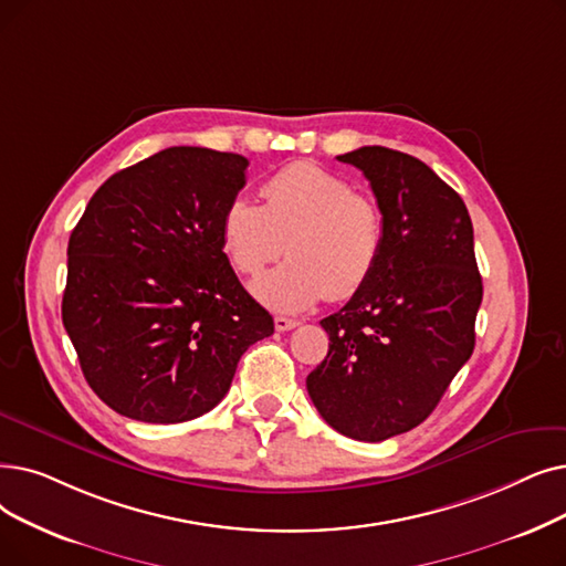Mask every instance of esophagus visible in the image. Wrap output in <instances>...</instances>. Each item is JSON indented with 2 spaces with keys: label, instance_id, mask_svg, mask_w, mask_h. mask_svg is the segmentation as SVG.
<instances>
[{
  "label": "esophagus",
  "instance_id": "1",
  "mask_svg": "<svg viewBox=\"0 0 566 566\" xmlns=\"http://www.w3.org/2000/svg\"><path fill=\"white\" fill-rule=\"evenodd\" d=\"M296 326H298L296 318H289V316H275V328H277L280 333H286V331L296 328Z\"/></svg>",
  "mask_w": 566,
  "mask_h": 566
}]
</instances>
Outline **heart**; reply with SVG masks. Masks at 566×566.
I'll return each mask as SVG.
<instances>
[{"label": "heart", "mask_w": 566, "mask_h": 566, "mask_svg": "<svg viewBox=\"0 0 566 566\" xmlns=\"http://www.w3.org/2000/svg\"><path fill=\"white\" fill-rule=\"evenodd\" d=\"M263 206L233 196L222 214V244L233 268L256 275L284 252L282 265L261 275L254 296L277 312H305L326 296L349 301L377 273L386 224L379 203L331 170L296 161L263 187Z\"/></svg>", "instance_id": "obj_1"}]
</instances>
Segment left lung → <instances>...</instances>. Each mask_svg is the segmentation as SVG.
<instances>
[{
  "instance_id": "8db88e82",
  "label": "left lung",
  "mask_w": 566,
  "mask_h": 566,
  "mask_svg": "<svg viewBox=\"0 0 566 566\" xmlns=\"http://www.w3.org/2000/svg\"><path fill=\"white\" fill-rule=\"evenodd\" d=\"M363 170L384 212L377 273L322 318L328 356L307 375L322 419L384 441L423 423L474 352L483 284L460 196L430 166L381 145L337 157Z\"/></svg>"
}]
</instances>
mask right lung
<instances>
[{"label":"right lung","mask_w":566,"mask_h":566,"mask_svg":"<svg viewBox=\"0 0 566 566\" xmlns=\"http://www.w3.org/2000/svg\"><path fill=\"white\" fill-rule=\"evenodd\" d=\"M250 161L166 147L111 176L69 238L62 322L90 388L143 423H185L229 392L275 324L235 277L222 214Z\"/></svg>","instance_id":"1"}]
</instances>
